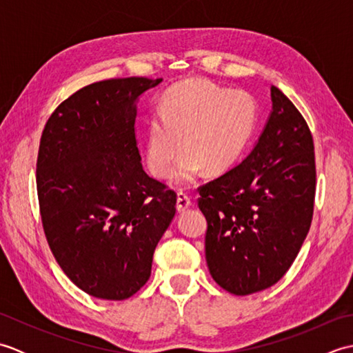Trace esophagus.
<instances>
[{"mask_svg": "<svg viewBox=\"0 0 353 353\" xmlns=\"http://www.w3.org/2000/svg\"><path fill=\"white\" fill-rule=\"evenodd\" d=\"M176 208H177L179 212H185L186 209L191 208V197L188 196V194L182 192V191L177 192V205H176Z\"/></svg>", "mask_w": 353, "mask_h": 353, "instance_id": "esophagus-1", "label": "esophagus"}]
</instances>
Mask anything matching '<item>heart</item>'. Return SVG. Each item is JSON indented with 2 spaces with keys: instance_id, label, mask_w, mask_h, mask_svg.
<instances>
[{
  "instance_id": "1",
  "label": "heart",
  "mask_w": 353,
  "mask_h": 353,
  "mask_svg": "<svg viewBox=\"0 0 353 353\" xmlns=\"http://www.w3.org/2000/svg\"><path fill=\"white\" fill-rule=\"evenodd\" d=\"M159 121L147 133V163L153 174L170 177L176 188L191 185L203 168L219 172L241 154L256 125V106L249 94L228 91L203 79L171 88L159 104ZM183 144H180V138Z\"/></svg>"
}]
</instances>
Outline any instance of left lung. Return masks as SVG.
I'll use <instances>...</instances> for the list:
<instances>
[{"label":"left lung","instance_id":"left-lung-1","mask_svg":"<svg viewBox=\"0 0 353 353\" xmlns=\"http://www.w3.org/2000/svg\"><path fill=\"white\" fill-rule=\"evenodd\" d=\"M316 161L308 124L281 89L253 150L200 188L209 273L236 296L272 287L288 272L311 226Z\"/></svg>","mask_w":353,"mask_h":353}]
</instances>
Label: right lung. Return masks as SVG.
<instances>
[{
    "label": "right lung",
    "instance_id": "obj_1",
    "mask_svg": "<svg viewBox=\"0 0 353 353\" xmlns=\"http://www.w3.org/2000/svg\"><path fill=\"white\" fill-rule=\"evenodd\" d=\"M161 81H97L65 100L42 132L36 185L45 236L71 282L104 301L144 287L176 214V192L144 171L134 138L139 97Z\"/></svg>",
    "mask_w": 353,
    "mask_h": 353
}]
</instances>
